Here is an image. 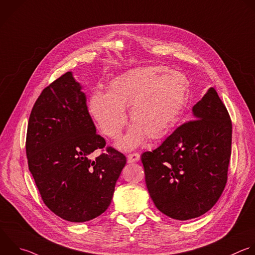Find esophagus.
<instances>
[{"label":"esophagus","mask_w":255,"mask_h":255,"mask_svg":"<svg viewBox=\"0 0 255 255\" xmlns=\"http://www.w3.org/2000/svg\"><path fill=\"white\" fill-rule=\"evenodd\" d=\"M128 162L129 163H133V162H137L140 160V155L138 153H131L127 156Z\"/></svg>","instance_id":"esophagus-1"}]
</instances>
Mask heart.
I'll return each instance as SVG.
<instances>
[{
  "instance_id": "obj_1",
  "label": "heart",
  "mask_w": 255,
  "mask_h": 255,
  "mask_svg": "<svg viewBox=\"0 0 255 255\" xmlns=\"http://www.w3.org/2000/svg\"><path fill=\"white\" fill-rule=\"evenodd\" d=\"M188 89L189 81L179 71L163 66L141 67L114 78L107 92L94 91L88 109L100 131L117 139L127 124L125 109L130 107L134 124L119 146L131 150L147 136L156 140L169 132L186 106Z\"/></svg>"
}]
</instances>
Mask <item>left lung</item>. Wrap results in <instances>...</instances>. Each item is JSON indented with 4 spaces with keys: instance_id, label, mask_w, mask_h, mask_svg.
I'll return each instance as SVG.
<instances>
[{
    "instance_id": "1",
    "label": "left lung",
    "mask_w": 255,
    "mask_h": 255,
    "mask_svg": "<svg viewBox=\"0 0 255 255\" xmlns=\"http://www.w3.org/2000/svg\"><path fill=\"white\" fill-rule=\"evenodd\" d=\"M192 115L195 120L141 156L151 199L177 220L199 217L213 207L225 187L231 155V120L213 87L193 106Z\"/></svg>"
}]
</instances>
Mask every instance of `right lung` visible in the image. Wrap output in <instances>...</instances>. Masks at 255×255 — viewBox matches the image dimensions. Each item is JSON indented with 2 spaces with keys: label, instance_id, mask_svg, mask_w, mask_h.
<instances>
[{
  "label": "right lung",
  "instance_id": "obj_1",
  "mask_svg": "<svg viewBox=\"0 0 255 255\" xmlns=\"http://www.w3.org/2000/svg\"><path fill=\"white\" fill-rule=\"evenodd\" d=\"M105 145L72 72L43 90L29 118L26 153L41 197L56 215L85 222L107 210L126 157L109 147L90 158Z\"/></svg>",
  "mask_w": 255,
  "mask_h": 255
}]
</instances>
